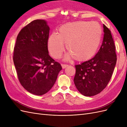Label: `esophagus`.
<instances>
[{
    "mask_svg": "<svg viewBox=\"0 0 127 127\" xmlns=\"http://www.w3.org/2000/svg\"><path fill=\"white\" fill-rule=\"evenodd\" d=\"M61 66H62V67L63 68H66L68 66V64H61Z\"/></svg>",
    "mask_w": 127,
    "mask_h": 127,
    "instance_id": "1",
    "label": "esophagus"
}]
</instances>
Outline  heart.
<instances>
[{"mask_svg":"<svg viewBox=\"0 0 127 127\" xmlns=\"http://www.w3.org/2000/svg\"><path fill=\"white\" fill-rule=\"evenodd\" d=\"M102 36V29L95 22L79 21L61 26L58 34L53 33L49 37L48 47L55 58H59L64 50V42L70 52L66 57L74 56L78 61L91 59L97 51Z\"/></svg>","mask_w":127,"mask_h":127,"instance_id":"1","label":"heart"}]
</instances>
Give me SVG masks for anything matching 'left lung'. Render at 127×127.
<instances>
[{
    "label": "left lung",
    "instance_id": "8db88e82",
    "mask_svg": "<svg viewBox=\"0 0 127 127\" xmlns=\"http://www.w3.org/2000/svg\"><path fill=\"white\" fill-rule=\"evenodd\" d=\"M104 37L98 52L93 58L75 65L74 79L77 89L82 95L92 96L106 87L117 63L116 47L110 30L103 24Z\"/></svg>",
    "mask_w": 127,
    "mask_h": 127
}]
</instances>
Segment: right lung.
Instances as JSON below:
<instances>
[{"label":"right lung","mask_w":127,"mask_h":127,"mask_svg":"<svg viewBox=\"0 0 127 127\" xmlns=\"http://www.w3.org/2000/svg\"><path fill=\"white\" fill-rule=\"evenodd\" d=\"M50 28L47 22L36 20L23 28L17 36L13 61L19 81L30 93H47L54 85L61 64L49 55Z\"/></svg>","instance_id":"obj_1"}]
</instances>
